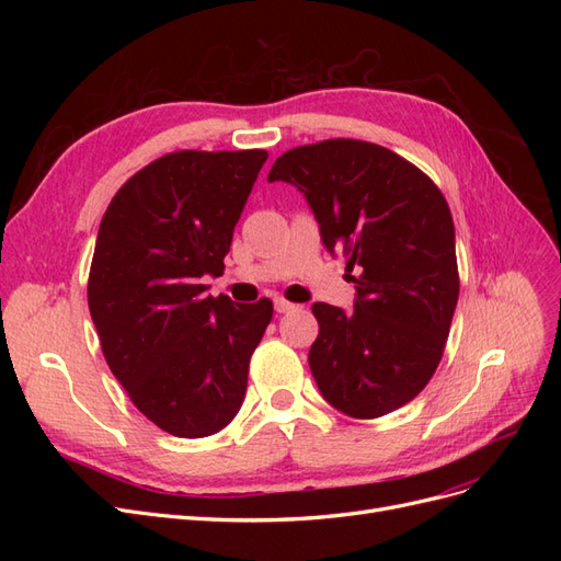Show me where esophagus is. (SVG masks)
<instances>
[{
	"label": "esophagus",
	"mask_w": 561,
	"mask_h": 561,
	"mask_svg": "<svg viewBox=\"0 0 561 561\" xmlns=\"http://www.w3.org/2000/svg\"><path fill=\"white\" fill-rule=\"evenodd\" d=\"M274 309H276V313H290V311L297 309V304L287 301V299H283V297H276V299H274Z\"/></svg>",
	"instance_id": "1"
}]
</instances>
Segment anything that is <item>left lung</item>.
Returning a JSON list of instances; mask_svg holds the SVG:
<instances>
[{
	"mask_svg": "<svg viewBox=\"0 0 561 561\" xmlns=\"http://www.w3.org/2000/svg\"><path fill=\"white\" fill-rule=\"evenodd\" d=\"M309 201L320 239L355 271L353 311L313 304V379L339 412L377 419L414 400L443 358L458 301L451 213L416 165L381 145L322 140L285 151L268 182Z\"/></svg>",
	"mask_w": 561,
	"mask_h": 561,
	"instance_id": "8db88e82",
	"label": "left lung"
}]
</instances>
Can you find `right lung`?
Listing matches in <instances>:
<instances>
[{
	"mask_svg": "<svg viewBox=\"0 0 561 561\" xmlns=\"http://www.w3.org/2000/svg\"><path fill=\"white\" fill-rule=\"evenodd\" d=\"M268 154H165L112 198L98 229L89 309L112 375L165 433L206 437L239 414L274 304L206 295Z\"/></svg>",
	"mask_w": 561,
	"mask_h": 561,
	"instance_id": "right-lung-1",
	"label": "right lung"
}]
</instances>
